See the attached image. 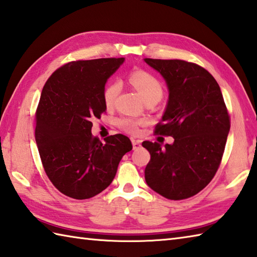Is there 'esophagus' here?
<instances>
[{
	"instance_id": "obj_1",
	"label": "esophagus",
	"mask_w": 257,
	"mask_h": 257,
	"mask_svg": "<svg viewBox=\"0 0 257 257\" xmlns=\"http://www.w3.org/2000/svg\"><path fill=\"white\" fill-rule=\"evenodd\" d=\"M142 146V140H135L133 139V147L134 149H138Z\"/></svg>"
}]
</instances>
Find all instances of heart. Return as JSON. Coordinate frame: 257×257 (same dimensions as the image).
<instances>
[{
    "label": "heart",
    "mask_w": 257,
    "mask_h": 257,
    "mask_svg": "<svg viewBox=\"0 0 257 257\" xmlns=\"http://www.w3.org/2000/svg\"><path fill=\"white\" fill-rule=\"evenodd\" d=\"M129 82L137 89V91L142 95L145 101L150 99L160 100L163 97V84L154 74L149 73L144 70H135L128 77ZM121 89V85L118 81H111L105 85L102 92L103 102L107 107H112L115 102L118 94ZM147 123L145 119H135L130 117H121L117 120V124L123 132L138 135L142 130V127Z\"/></svg>",
    "instance_id": "b5f03b06"
}]
</instances>
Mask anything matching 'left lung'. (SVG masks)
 <instances>
[{"mask_svg": "<svg viewBox=\"0 0 257 257\" xmlns=\"http://www.w3.org/2000/svg\"><path fill=\"white\" fill-rule=\"evenodd\" d=\"M167 82V108L155 134L172 136L174 144L144 142L150 153L146 183L172 200L203 190L222 162L230 118L215 78L200 65L184 60L145 59Z\"/></svg>", "mask_w": 257, "mask_h": 257, "instance_id": "left-lung-1", "label": "left lung"}]
</instances>
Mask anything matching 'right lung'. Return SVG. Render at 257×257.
I'll list each match as a JSON object with an SVG mask.
<instances>
[{
	"label": "right lung",
	"mask_w": 257,
	"mask_h": 257,
	"mask_svg": "<svg viewBox=\"0 0 257 257\" xmlns=\"http://www.w3.org/2000/svg\"><path fill=\"white\" fill-rule=\"evenodd\" d=\"M123 58L65 63L47 80L35 111V142L44 172L60 193L88 199L111 184L122 156L133 149L127 136L102 143L91 134L107 105L102 92Z\"/></svg>",
	"instance_id": "obj_1"
}]
</instances>
